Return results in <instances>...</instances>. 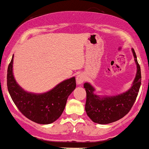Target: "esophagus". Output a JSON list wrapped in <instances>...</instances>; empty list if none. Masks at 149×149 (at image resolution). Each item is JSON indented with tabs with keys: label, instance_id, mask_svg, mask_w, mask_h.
<instances>
[{
	"label": "esophagus",
	"instance_id": "esophagus-1",
	"mask_svg": "<svg viewBox=\"0 0 149 149\" xmlns=\"http://www.w3.org/2000/svg\"><path fill=\"white\" fill-rule=\"evenodd\" d=\"M85 81V77L83 73H79L77 76H76V83L78 85H81L83 84V82Z\"/></svg>",
	"mask_w": 149,
	"mask_h": 149
}]
</instances>
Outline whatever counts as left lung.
Instances as JSON below:
<instances>
[{
    "mask_svg": "<svg viewBox=\"0 0 149 149\" xmlns=\"http://www.w3.org/2000/svg\"><path fill=\"white\" fill-rule=\"evenodd\" d=\"M131 51L136 65V73L131 86L126 91L113 95H97L90 83L84 84L86 91V112L94 123L109 124L120 119L129 112L135 102L141 83V74L135 51L133 48Z\"/></svg>",
    "mask_w": 149,
    "mask_h": 149,
    "instance_id": "obj_1",
    "label": "left lung"
}]
</instances>
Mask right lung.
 <instances>
[{"mask_svg":"<svg viewBox=\"0 0 149 149\" xmlns=\"http://www.w3.org/2000/svg\"><path fill=\"white\" fill-rule=\"evenodd\" d=\"M13 56L8 68L7 86L13 101L26 118L39 124H50L61 116L67 99L76 87V78L64 80L48 91L36 93L25 91L13 72Z\"/></svg>","mask_w":149,"mask_h":149,"instance_id":"right-lung-1","label":"right lung"}]
</instances>
